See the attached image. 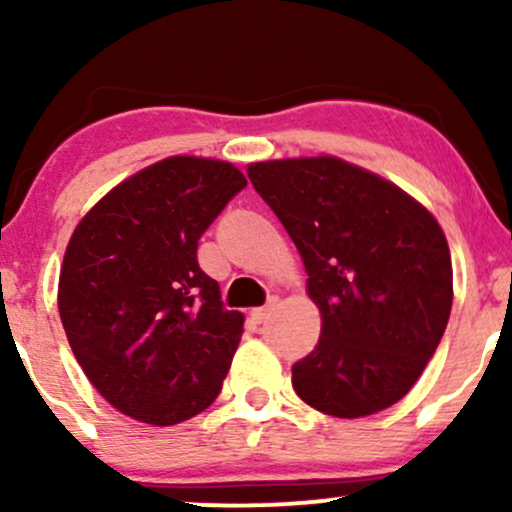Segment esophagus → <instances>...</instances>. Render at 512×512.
I'll list each match as a JSON object with an SVG mask.
<instances>
[{"mask_svg":"<svg viewBox=\"0 0 512 512\" xmlns=\"http://www.w3.org/2000/svg\"><path fill=\"white\" fill-rule=\"evenodd\" d=\"M274 303H276V301H269L267 305H262V308H252V310H250V317H252V320H255L257 325H260V322L267 320L269 313H272Z\"/></svg>","mask_w":512,"mask_h":512,"instance_id":"esophagus-1","label":"esophagus"}]
</instances>
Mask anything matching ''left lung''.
Listing matches in <instances>:
<instances>
[{
	"mask_svg": "<svg viewBox=\"0 0 512 512\" xmlns=\"http://www.w3.org/2000/svg\"><path fill=\"white\" fill-rule=\"evenodd\" d=\"M248 178L301 252L320 310V342L291 368L296 395L337 419L397 404L436 354L452 308L436 216L337 156L257 161Z\"/></svg>",
	"mask_w": 512,
	"mask_h": 512,
	"instance_id": "obj_1",
	"label": "left lung"
}]
</instances>
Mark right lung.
<instances>
[{"mask_svg":"<svg viewBox=\"0 0 512 512\" xmlns=\"http://www.w3.org/2000/svg\"><path fill=\"white\" fill-rule=\"evenodd\" d=\"M248 185L228 161L168 156L129 175L76 223L57 308L86 378L151 426L192 419L219 397L245 315L226 310L197 240Z\"/></svg>","mask_w":512,"mask_h":512,"instance_id":"right-lung-1","label":"right lung"}]
</instances>
